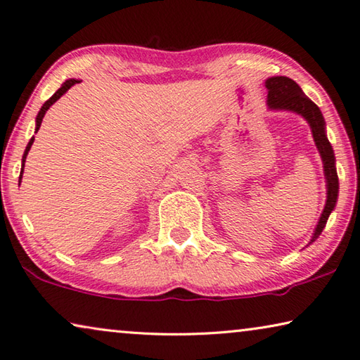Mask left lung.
<instances>
[{
	"label": "left lung",
	"mask_w": 360,
	"mask_h": 360,
	"mask_svg": "<svg viewBox=\"0 0 360 360\" xmlns=\"http://www.w3.org/2000/svg\"><path fill=\"white\" fill-rule=\"evenodd\" d=\"M264 86L268 89V108L269 110H285L301 114V116L309 122L314 134V141L316 144L318 152L321 155L324 177H326L328 186V199L324 205L320 221L316 224L315 233L311 236L310 243H314L318 236L321 235L323 229L326 227V222L332 210L335 207L338 198V175L335 169V157L332 150L330 142L326 136V124L324 117L314 101H311L302 89L297 86L293 79L288 77H271L264 81ZM309 243V244H310Z\"/></svg>",
	"instance_id": "1"
}]
</instances>
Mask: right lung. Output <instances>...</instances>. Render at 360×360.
<instances>
[{
  "label": "right lung",
  "mask_w": 360,
  "mask_h": 360,
  "mask_svg": "<svg viewBox=\"0 0 360 360\" xmlns=\"http://www.w3.org/2000/svg\"><path fill=\"white\" fill-rule=\"evenodd\" d=\"M77 83H79L78 79H67L65 83L59 87V89L53 94V96L45 101L44 103V106L40 108V111H39V114H37V117H36V133L39 131V128H40V125H42V119H44V116H45V112L49 111V108L54 103V101H58L60 97L64 96V94L70 89L72 86H75ZM32 142H34V136L31 138V141L28 142V146H26V148H25V153H23V158H22V172H20V180H22V177H23V167H25V161H26V155H28V152H30V148H31V146H32Z\"/></svg>",
  "instance_id": "obj_1"
}]
</instances>
